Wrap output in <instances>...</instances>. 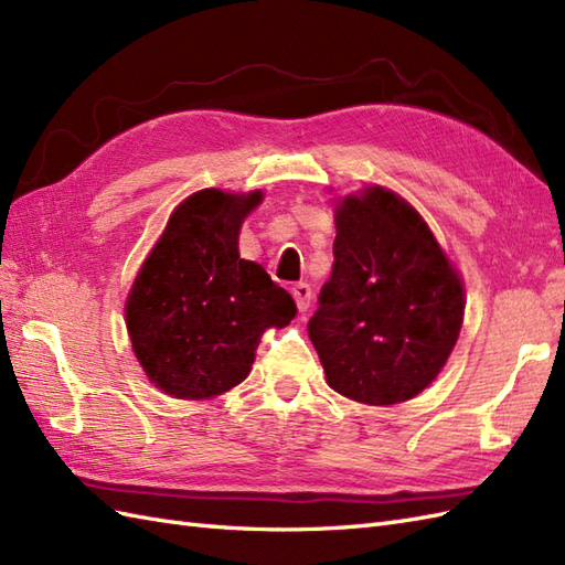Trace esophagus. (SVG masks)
Returning <instances> with one entry per match:
<instances>
[{"instance_id":"34e87169","label":"esophagus","mask_w":565,"mask_h":565,"mask_svg":"<svg viewBox=\"0 0 565 565\" xmlns=\"http://www.w3.org/2000/svg\"><path fill=\"white\" fill-rule=\"evenodd\" d=\"M292 297H295V301H297V309L305 313L307 309H309V305H311V287L307 285V282H297L295 287H292Z\"/></svg>"}]
</instances>
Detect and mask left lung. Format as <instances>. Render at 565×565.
Wrapping results in <instances>:
<instances>
[{
  "label": "left lung",
  "instance_id": "obj_1",
  "mask_svg": "<svg viewBox=\"0 0 565 565\" xmlns=\"http://www.w3.org/2000/svg\"><path fill=\"white\" fill-rule=\"evenodd\" d=\"M335 230L333 273L307 326L328 386L366 405L405 403L456 348L462 282L422 215L388 189L348 196Z\"/></svg>",
  "mask_w": 565,
  "mask_h": 565
}]
</instances>
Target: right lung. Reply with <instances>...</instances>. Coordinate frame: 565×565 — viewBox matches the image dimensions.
<instances>
[{
	"mask_svg": "<svg viewBox=\"0 0 565 565\" xmlns=\"http://www.w3.org/2000/svg\"><path fill=\"white\" fill-rule=\"evenodd\" d=\"M254 194L196 191L174 209L127 299L131 348L168 395L203 401L249 376L260 333L297 316L295 299L254 260L239 258Z\"/></svg>",
	"mask_w": 565,
	"mask_h": 565,
	"instance_id": "add662e5",
	"label": "right lung"
}]
</instances>
